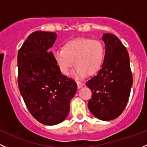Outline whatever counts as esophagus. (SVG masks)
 I'll list each match as a JSON object with an SVG mask.
<instances>
[{
    "mask_svg": "<svg viewBox=\"0 0 147 147\" xmlns=\"http://www.w3.org/2000/svg\"><path fill=\"white\" fill-rule=\"evenodd\" d=\"M77 87H78V88H80L81 87L84 86V84L82 83V82H77Z\"/></svg>",
    "mask_w": 147,
    "mask_h": 147,
    "instance_id": "esophagus-1",
    "label": "esophagus"
}]
</instances>
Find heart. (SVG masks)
<instances>
[{
  "label": "heart",
  "instance_id": "heart-1",
  "mask_svg": "<svg viewBox=\"0 0 147 147\" xmlns=\"http://www.w3.org/2000/svg\"><path fill=\"white\" fill-rule=\"evenodd\" d=\"M63 49L53 51V59L60 72L68 75L74 65H77L73 75L84 78L87 75H94L100 70L105 57V49L100 41L86 38L68 40L63 45Z\"/></svg>",
  "mask_w": 147,
  "mask_h": 147
}]
</instances>
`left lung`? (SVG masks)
Segmentation results:
<instances>
[{
	"mask_svg": "<svg viewBox=\"0 0 147 147\" xmlns=\"http://www.w3.org/2000/svg\"><path fill=\"white\" fill-rule=\"evenodd\" d=\"M102 40L105 57L97 75L86 83L93 93L88 107L97 119L110 121L119 117L125 109L133 85V76L128 53L119 38L104 33Z\"/></svg>",
	"mask_w": 147,
	"mask_h": 147,
	"instance_id": "1",
	"label": "left lung"
}]
</instances>
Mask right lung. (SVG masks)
<instances>
[{
	"label": "right lung",
	"mask_w": 147,
	"mask_h": 147,
	"mask_svg": "<svg viewBox=\"0 0 147 147\" xmlns=\"http://www.w3.org/2000/svg\"><path fill=\"white\" fill-rule=\"evenodd\" d=\"M57 38L53 32L29 35L17 56L18 85L26 105L40 123H61L70 112V102L77 85L63 74L49 51Z\"/></svg>",
	"instance_id": "right-lung-1"
}]
</instances>
